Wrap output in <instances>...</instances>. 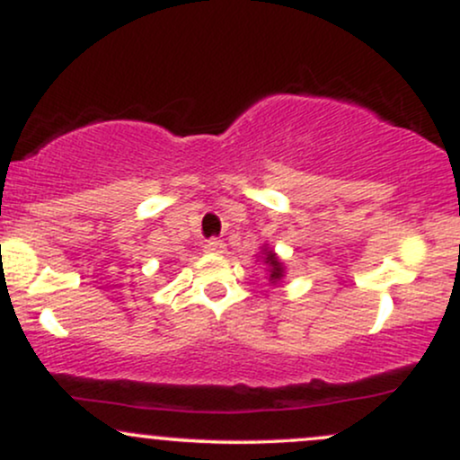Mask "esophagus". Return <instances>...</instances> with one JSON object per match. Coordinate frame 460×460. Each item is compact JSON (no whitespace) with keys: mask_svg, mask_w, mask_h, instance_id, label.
I'll list each match as a JSON object with an SVG mask.
<instances>
[{"mask_svg":"<svg viewBox=\"0 0 460 460\" xmlns=\"http://www.w3.org/2000/svg\"><path fill=\"white\" fill-rule=\"evenodd\" d=\"M205 252H212V255H218V252H225V242L218 240V237H212V240L205 242Z\"/></svg>","mask_w":460,"mask_h":460,"instance_id":"1","label":"esophagus"}]
</instances>
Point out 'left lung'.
Instances as JSON below:
<instances>
[{"label":"left lung","mask_w":460,"mask_h":460,"mask_svg":"<svg viewBox=\"0 0 460 460\" xmlns=\"http://www.w3.org/2000/svg\"><path fill=\"white\" fill-rule=\"evenodd\" d=\"M263 255H266V260H263V263H266L268 270H270V283H277L279 279L283 277V266H281V261H279V257L274 255L272 251L263 252Z\"/></svg>","instance_id":"8db88e82"}]
</instances>
